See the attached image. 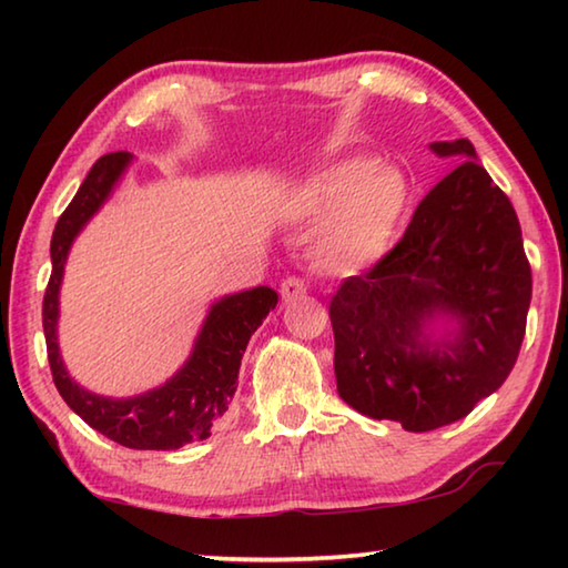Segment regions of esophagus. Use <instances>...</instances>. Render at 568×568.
<instances>
[{
	"mask_svg": "<svg viewBox=\"0 0 568 568\" xmlns=\"http://www.w3.org/2000/svg\"><path fill=\"white\" fill-rule=\"evenodd\" d=\"M307 293V285L303 277L297 275H287L285 281L281 283V297L283 303H291V301H297V297H303Z\"/></svg>",
	"mask_w": 568,
	"mask_h": 568,
	"instance_id": "1",
	"label": "esophagus"
}]
</instances>
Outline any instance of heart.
Listing matches in <instances>:
<instances>
[{
	"label": "heart",
	"mask_w": 568,
	"mask_h": 568,
	"mask_svg": "<svg viewBox=\"0 0 568 568\" xmlns=\"http://www.w3.org/2000/svg\"><path fill=\"white\" fill-rule=\"evenodd\" d=\"M408 205L403 172L371 160H341L303 190L307 217H331L321 240V265L333 273H358L388 253Z\"/></svg>",
	"instance_id": "heart-1"
}]
</instances>
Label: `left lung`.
I'll return each mask as SVG.
<instances>
[{"mask_svg": "<svg viewBox=\"0 0 568 568\" xmlns=\"http://www.w3.org/2000/svg\"><path fill=\"white\" fill-rule=\"evenodd\" d=\"M468 160L420 200L406 233L381 261L341 283L331 301L335 381L363 416L413 434L468 416L508 378L531 303V265L506 192L468 140L436 142ZM456 314V344L426 346L422 328Z\"/></svg>", "mask_w": 568, "mask_h": 568, "instance_id": "left-lung-1", "label": "left lung"}]
</instances>
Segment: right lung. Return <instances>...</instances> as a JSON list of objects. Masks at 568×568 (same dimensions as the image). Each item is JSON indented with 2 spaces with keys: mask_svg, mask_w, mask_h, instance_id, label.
Instances as JSON below:
<instances>
[{
  "mask_svg": "<svg viewBox=\"0 0 568 568\" xmlns=\"http://www.w3.org/2000/svg\"><path fill=\"white\" fill-rule=\"evenodd\" d=\"M128 152H110L94 162L88 178L77 190L72 203L60 215L52 233V275L42 301V325L47 358L54 386L67 406L102 436L138 450H172L192 440H205L210 428L225 416L237 388L240 361L250 335L263 325L277 303L271 287L227 295L213 305L200 331L190 361L165 386L134 398H104L84 390L67 376L60 348H57V295L62 271L74 235L98 213L122 170L128 168Z\"/></svg>",
  "mask_w": 568,
  "mask_h": 568,
  "instance_id": "1",
  "label": "right lung"
}]
</instances>
